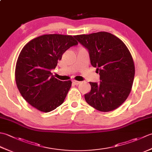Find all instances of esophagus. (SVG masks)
I'll use <instances>...</instances> for the list:
<instances>
[{
    "label": "esophagus",
    "instance_id": "esophagus-1",
    "mask_svg": "<svg viewBox=\"0 0 152 152\" xmlns=\"http://www.w3.org/2000/svg\"><path fill=\"white\" fill-rule=\"evenodd\" d=\"M72 83L74 85H78L80 84V83H81V82H79V81H76V80H72Z\"/></svg>",
    "mask_w": 152,
    "mask_h": 152
}]
</instances>
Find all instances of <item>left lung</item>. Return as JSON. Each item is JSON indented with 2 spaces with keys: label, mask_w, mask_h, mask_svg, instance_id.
I'll return each mask as SVG.
<instances>
[{
  "label": "left lung",
  "mask_w": 152,
  "mask_h": 152,
  "mask_svg": "<svg viewBox=\"0 0 152 152\" xmlns=\"http://www.w3.org/2000/svg\"><path fill=\"white\" fill-rule=\"evenodd\" d=\"M74 37L88 50L90 62L99 72L100 82H89L86 101L101 112L118 108L128 97L134 77L133 57L123 42L107 32Z\"/></svg>",
  "instance_id": "1"
}]
</instances>
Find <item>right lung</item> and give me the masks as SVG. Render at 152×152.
<instances>
[{"mask_svg": "<svg viewBox=\"0 0 152 152\" xmlns=\"http://www.w3.org/2000/svg\"><path fill=\"white\" fill-rule=\"evenodd\" d=\"M70 35L44 34L35 38L21 51L15 66V82L23 99L38 110L49 112L63 104L72 84L52 75L58 61L78 44Z\"/></svg>", "mask_w": 152, "mask_h": 152, "instance_id": "1", "label": "right lung"}]
</instances>
